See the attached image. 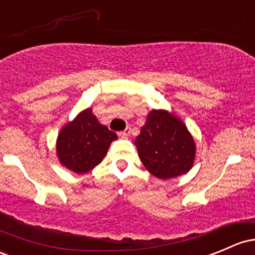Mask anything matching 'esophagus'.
Listing matches in <instances>:
<instances>
[{
	"label": "esophagus",
	"instance_id": "34e87169",
	"mask_svg": "<svg viewBox=\"0 0 255 255\" xmlns=\"http://www.w3.org/2000/svg\"><path fill=\"white\" fill-rule=\"evenodd\" d=\"M130 132H131V128H127L124 131H120L119 135L120 136H128V135H130Z\"/></svg>",
	"mask_w": 255,
	"mask_h": 255
}]
</instances>
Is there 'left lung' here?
<instances>
[{
  "label": "left lung",
  "instance_id": "left-lung-1",
  "mask_svg": "<svg viewBox=\"0 0 255 255\" xmlns=\"http://www.w3.org/2000/svg\"><path fill=\"white\" fill-rule=\"evenodd\" d=\"M138 157L150 174L168 180L192 168L194 141L174 114L152 111L135 141Z\"/></svg>",
  "mask_w": 255,
  "mask_h": 255
}]
</instances>
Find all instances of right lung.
Instances as JSON below:
<instances>
[{"mask_svg":"<svg viewBox=\"0 0 255 255\" xmlns=\"http://www.w3.org/2000/svg\"><path fill=\"white\" fill-rule=\"evenodd\" d=\"M117 138V133L101 125L89 108L62 128L57 139V155L68 169L85 174L102 161L112 141Z\"/></svg>","mask_w":255,"mask_h":255,"instance_id":"1","label":"right lung"}]
</instances>
